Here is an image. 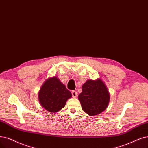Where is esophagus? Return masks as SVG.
<instances>
[{
	"label": "esophagus",
	"instance_id": "obj_1",
	"mask_svg": "<svg viewBox=\"0 0 148 148\" xmlns=\"http://www.w3.org/2000/svg\"><path fill=\"white\" fill-rule=\"evenodd\" d=\"M71 93H72V96L73 97H76L77 96V92L75 91H73L71 92Z\"/></svg>",
	"mask_w": 148,
	"mask_h": 148
}]
</instances>
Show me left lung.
I'll list each match as a JSON object with an SVG mask.
<instances>
[{"label": "left lung", "instance_id": "obj_1", "mask_svg": "<svg viewBox=\"0 0 148 148\" xmlns=\"http://www.w3.org/2000/svg\"><path fill=\"white\" fill-rule=\"evenodd\" d=\"M110 94L103 81L88 80L82 85V92L79 95L82 110L90 116L104 111L110 101Z\"/></svg>", "mask_w": 148, "mask_h": 148}]
</instances>
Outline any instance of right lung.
I'll return each instance as SVG.
<instances>
[{"label": "right lung", "instance_id": "1", "mask_svg": "<svg viewBox=\"0 0 148 148\" xmlns=\"http://www.w3.org/2000/svg\"><path fill=\"white\" fill-rule=\"evenodd\" d=\"M71 97V92L56 76L47 79L38 93L41 106L52 113L57 112L62 109Z\"/></svg>", "mask_w": 148, "mask_h": 148}]
</instances>
